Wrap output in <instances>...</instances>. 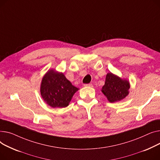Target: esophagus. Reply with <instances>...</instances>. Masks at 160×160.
Returning <instances> with one entry per match:
<instances>
[{"label": "esophagus", "instance_id": "34e87169", "mask_svg": "<svg viewBox=\"0 0 160 160\" xmlns=\"http://www.w3.org/2000/svg\"><path fill=\"white\" fill-rule=\"evenodd\" d=\"M84 86L86 87H93V85L92 84H84Z\"/></svg>", "mask_w": 160, "mask_h": 160}]
</instances>
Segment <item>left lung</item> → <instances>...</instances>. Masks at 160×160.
I'll use <instances>...</instances> for the list:
<instances>
[{"instance_id": "1", "label": "left lung", "mask_w": 160, "mask_h": 160, "mask_svg": "<svg viewBox=\"0 0 160 160\" xmlns=\"http://www.w3.org/2000/svg\"><path fill=\"white\" fill-rule=\"evenodd\" d=\"M130 83L110 72L107 74L105 82L101 92L110 102L119 101L125 98L129 93Z\"/></svg>"}]
</instances>
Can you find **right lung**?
Instances as JSON below:
<instances>
[{"instance_id": "1", "label": "right lung", "mask_w": 160, "mask_h": 160, "mask_svg": "<svg viewBox=\"0 0 160 160\" xmlns=\"http://www.w3.org/2000/svg\"><path fill=\"white\" fill-rule=\"evenodd\" d=\"M78 90L62 73L50 70L42 79L40 91L42 99L48 105L53 108H64L68 106Z\"/></svg>"}]
</instances>
